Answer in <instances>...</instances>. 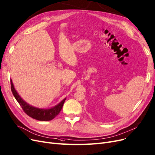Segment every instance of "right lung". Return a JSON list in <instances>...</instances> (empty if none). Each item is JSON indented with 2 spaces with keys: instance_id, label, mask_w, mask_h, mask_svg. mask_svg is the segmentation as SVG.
Returning a JSON list of instances; mask_svg holds the SVG:
<instances>
[{
  "instance_id": "obj_1",
  "label": "right lung",
  "mask_w": 155,
  "mask_h": 155,
  "mask_svg": "<svg viewBox=\"0 0 155 155\" xmlns=\"http://www.w3.org/2000/svg\"><path fill=\"white\" fill-rule=\"evenodd\" d=\"M11 89L13 96L17 100V101L21 105V107L26 114L29 117H30L34 119L38 120L41 121H49L51 120L58 113L61 112L64 103L66 101V98H65L63 101H62L57 106H54L49 109H40L37 107H35L31 105L28 104L25 102L24 100L19 96V94L17 93L14 87L13 84L11 80Z\"/></svg>"
}]
</instances>
